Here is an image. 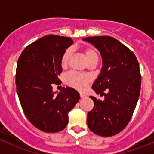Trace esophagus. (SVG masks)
<instances>
[{
	"label": "esophagus",
	"instance_id": "1",
	"mask_svg": "<svg viewBox=\"0 0 154 154\" xmlns=\"http://www.w3.org/2000/svg\"><path fill=\"white\" fill-rule=\"evenodd\" d=\"M80 97H81L82 99H83V98L86 97V95H85V93H80Z\"/></svg>",
	"mask_w": 154,
	"mask_h": 154
}]
</instances>
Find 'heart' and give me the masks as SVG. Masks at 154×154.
I'll list each match as a JSON object with an SVG mask.
<instances>
[{
  "mask_svg": "<svg viewBox=\"0 0 154 154\" xmlns=\"http://www.w3.org/2000/svg\"><path fill=\"white\" fill-rule=\"evenodd\" d=\"M84 54L87 61L92 60L95 58H98L96 51L92 48H86L84 50ZM71 56V51L69 49L66 50L62 55L61 58V65L62 67H66L69 63V58ZM65 81L70 86L79 90H83L86 88L87 85L90 81V78L88 75L80 74L77 72H70L65 77Z\"/></svg>",
  "mask_w": 154,
  "mask_h": 154,
  "instance_id": "b5f03b06",
  "label": "heart"
}]
</instances>
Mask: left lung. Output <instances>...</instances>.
<instances>
[{"instance_id":"1","label":"left lung","mask_w":154,"mask_h":154,"mask_svg":"<svg viewBox=\"0 0 154 154\" xmlns=\"http://www.w3.org/2000/svg\"><path fill=\"white\" fill-rule=\"evenodd\" d=\"M83 41L100 52L103 65L92 88L105 96L103 101L90 96L94 107L88 112L87 124L95 134L112 137L127 126L138 102L141 85L138 61L133 51L112 37H89Z\"/></svg>"}]
</instances>
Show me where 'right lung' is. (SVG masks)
<instances>
[{
    "label": "right lung",
    "instance_id": "obj_1",
    "mask_svg": "<svg viewBox=\"0 0 154 154\" xmlns=\"http://www.w3.org/2000/svg\"><path fill=\"white\" fill-rule=\"evenodd\" d=\"M72 44L70 38L44 36L25 48L17 61L16 86L23 111L31 124L45 133L64 130L69 112L80 99L71 87L52 91L62 72V55Z\"/></svg>",
    "mask_w": 154,
    "mask_h": 154
}]
</instances>
